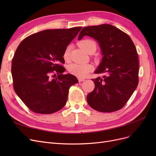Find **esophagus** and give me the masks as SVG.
Masks as SVG:
<instances>
[{
    "mask_svg": "<svg viewBox=\"0 0 156 156\" xmlns=\"http://www.w3.org/2000/svg\"><path fill=\"white\" fill-rule=\"evenodd\" d=\"M78 80L79 82H82L84 81V78H81V77H78Z\"/></svg>",
    "mask_w": 156,
    "mask_h": 156,
    "instance_id": "34e87169",
    "label": "esophagus"
}]
</instances>
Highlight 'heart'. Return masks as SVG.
Here are the masks:
<instances>
[{"label":"heart","mask_w":156,"mask_h":156,"mask_svg":"<svg viewBox=\"0 0 156 156\" xmlns=\"http://www.w3.org/2000/svg\"><path fill=\"white\" fill-rule=\"evenodd\" d=\"M79 45L87 53L96 49V43L91 39H84L79 42ZM69 56V47H67L63 53V58L68 60ZM93 69V66L90 64H80L77 63L70 64L68 66V72L79 77H84Z\"/></svg>","instance_id":"1"}]
</instances>
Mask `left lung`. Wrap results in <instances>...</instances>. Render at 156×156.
Returning a JSON list of instances; mask_svg holds the SVG:
<instances>
[{
  "instance_id": "obj_1",
  "label": "left lung",
  "mask_w": 156,
  "mask_h": 156,
  "mask_svg": "<svg viewBox=\"0 0 156 156\" xmlns=\"http://www.w3.org/2000/svg\"><path fill=\"white\" fill-rule=\"evenodd\" d=\"M88 36L98 41L103 58L95 73H105L92 79L94 90L87 95L88 105L94 110L111 112L123 107L139 83V63L133 41L126 33L111 25L84 27L79 40Z\"/></svg>"
}]
</instances>
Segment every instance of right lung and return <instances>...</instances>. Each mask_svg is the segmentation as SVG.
<instances>
[{"instance_id": "right-lung-1", "label": "right lung", "mask_w": 156, "mask_h": 156, "mask_svg": "<svg viewBox=\"0 0 156 156\" xmlns=\"http://www.w3.org/2000/svg\"><path fill=\"white\" fill-rule=\"evenodd\" d=\"M81 29L45 30L27 37L17 47L12 62L13 88L30 111L51 114L66 105L69 89L78 80L62 73L63 53ZM55 73L58 76L50 78Z\"/></svg>"}]
</instances>
